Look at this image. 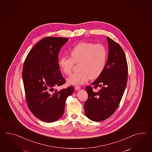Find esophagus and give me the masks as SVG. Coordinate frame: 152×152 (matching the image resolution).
<instances>
[{
  "label": "esophagus",
  "instance_id": "esophagus-1",
  "mask_svg": "<svg viewBox=\"0 0 152 152\" xmlns=\"http://www.w3.org/2000/svg\"><path fill=\"white\" fill-rule=\"evenodd\" d=\"M75 90H80V87L79 86H78V85H77V86H75Z\"/></svg>",
  "mask_w": 152,
  "mask_h": 152
}]
</instances>
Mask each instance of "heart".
Listing matches in <instances>:
<instances>
[{
    "label": "heart",
    "instance_id": "1",
    "mask_svg": "<svg viewBox=\"0 0 152 152\" xmlns=\"http://www.w3.org/2000/svg\"><path fill=\"white\" fill-rule=\"evenodd\" d=\"M71 57L63 56L59 58V68L65 75L71 73L75 63L79 64L80 71L69 76L68 84H85L90 79H94L100 76L106 65L107 52L101 44L83 42L75 45L69 50Z\"/></svg>",
    "mask_w": 152,
    "mask_h": 152
}]
</instances>
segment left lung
<instances>
[{
	"label": "left lung",
	"instance_id": "8db88e82",
	"mask_svg": "<svg viewBox=\"0 0 152 152\" xmlns=\"http://www.w3.org/2000/svg\"><path fill=\"white\" fill-rule=\"evenodd\" d=\"M109 52L102 73L92 83L93 91L88 86V99L84 104L86 116L94 122H100L111 116L118 106L126 87L128 65L123 49L113 39L107 37Z\"/></svg>",
	"mask_w": 152,
	"mask_h": 152
}]
</instances>
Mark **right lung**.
Masks as SVG:
<instances>
[{
    "label": "right lung",
    "instance_id": "right-lung-1",
    "mask_svg": "<svg viewBox=\"0 0 152 152\" xmlns=\"http://www.w3.org/2000/svg\"><path fill=\"white\" fill-rule=\"evenodd\" d=\"M66 37H45L29 52L23 65L22 77L29 110L39 120L51 123L63 115L65 102L73 86L53 92L66 83L58 65V55Z\"/></svg>",
    "mask_w": 152,
    "mask_h": 152
}]
</instances>
